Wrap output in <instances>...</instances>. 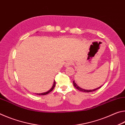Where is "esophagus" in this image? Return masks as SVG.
I'll return each mask as SVG.
<instances>
[{"mask_svg": "<svg viewBox=\"0 0 125 125\" xmlns=\"http://www.w3.org/2000/svg\"><path fill=\"white\" fill-rule=\"evenodd\" d=\"M72 64H73V62H72V61H68V62L65 63V65L66 67H68V66H70L71 65H72Z\"/></svg>", "mask_w": 125, "mask_h": 125, "instance_id": "1", "label": "esophagus"}]
</instances>
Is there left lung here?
Segmentation results:
<instances>
[{"instance_id":"1","label":"left lung","mask_w":125,"mask_h":125,"mask_svg":"<svg viewBox=\"0 0 125 125\" xmlns=\"http://www.w3.org/2000/svg\"><path fill=\"white\" fill-rule=\"evenodd\" d=\"M73 84H74V87L77 89H78V90H79V91H80V92H86V93H89V92H94V91H95V90H98V89H99V88H100L101 86H100V87H99V88H96V89H93V90H85V89H82V88H80L79 86H78V85H77V84H76V83H75L74 82V81H73Z\"/></svg>"}]
</instances>
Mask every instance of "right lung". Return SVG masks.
I'll return each mask as SVG.
<instances>
[{
  "instance_id": "obj_1",
  "label": "right lung",
  "mask_w": 125,
  "mask_h": 125,
  "mask_svg": "<svg viewBox=\"0 0 125 125\" xmlns=\"http://www.w3.org/2000/svg\"><path fill=\"white\" fill-rule=\"evenodd\" d=\"M55 85H56V82H55V80H54V84H53V86H52V87L51 88V89L50 90H48V92H46V93H40V94H37V95H46V94H48V93H50L51 92V91H52L53 90V89H54V86H55Z\"/></svg>"
}]
</instances>
